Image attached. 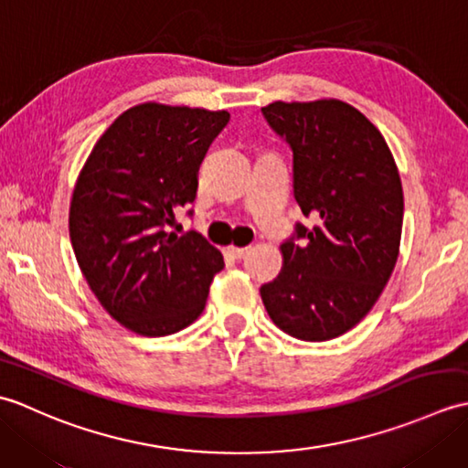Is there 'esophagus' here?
Instances as JSON below:
<instances>
[{"label":"esophagus","mask_w":468,"mask_h":468,"mask_svg":"<svg viewBox=\"0 0 468 468\" xmlns=\"http://www.w3.org/2000/svg\"><path fill=\"white\" fill-rule=\"evenodd\" d=\"M247 251H250V247H235V245L227 247V253L231 255L233 260H241V257L247 255Z\"/></svg>","instance_id":"34e87169"}]
</instances>
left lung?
Wrapping results in <instances>:
<instances>
[{"mask_svg":"<svg viewBox=\"0 0 468 468\" xmlns=\"http://www.w3.org/2000/svg\"><path fill=\"white\" fill-rule=\"evenodd\" d=\"M293 153L295 225L283 270L261 285L273 324L303 342L346 334L372 310L399 260L404 195L380 131L342 101L261 108Z\"/></svg>","mask_w":468,"mask_h":468,"instance_id":"8db88e82","label":"left lung"}]
</instances>
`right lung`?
<instances>
[{
	"label": "right lung",
	"mask_w": 468,
	"mask_h": 468,
	"mask_svg": "<svg viewBox=\"0 0 468 468\" xmlns=\"http://www.w3.org/2000/svg\"><path fill=\"white\" fill-rule=\"evenodd\" d=\"M227 111L146 102L108 126L78 176L69 239L88 285L118 324L148 337L203 314L223 255L203 235L171 231L197 197L198 166ZM193 211H188L191 215Z\"/></svg>",
	"instance_id": "right-lung-1"
}]
</instances>
